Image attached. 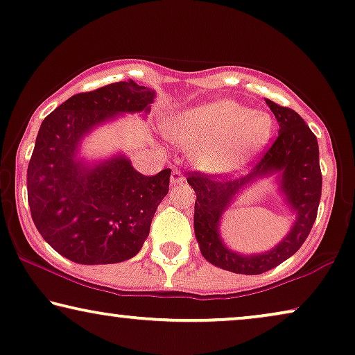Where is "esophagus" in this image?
Instances as JSON below:
<instances>
[{"label": "esophagus", "mask_w": 355, "mask_h": 355, "mask_svg": "<svg viewBox=\"0 0 355 355\" xmlns=\"http://www.w3.org/2000/svg\"><path fill=\"white\" fill-rule=\"evenodd\" d=\"M184 182V175L180 171H173L172 175H171V183L172 184H180Z\"/></svg>", "instance_id": "esophagus-1"}]
</instances>
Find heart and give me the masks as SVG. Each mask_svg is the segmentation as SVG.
Wrapping results in <instances>:
<instances>
[{
	"label": "heart",
	"instance_id": "b5f03b06",
	"mask_svg": "<svg viewBox=\"0 0 355 355\" xmlns=\"http://www.w3.org/2000/svg\"><path fill=\"white\" fill-rule=\"evenodd\" d=\"M272 135V119L266 112L232 99H218L184 111L168 128L180 146L198 149L199 167L212 173L238 171Z\"/></svg>",
	"mask_w": 355,
	"mask_h": 355
}]
</instances>
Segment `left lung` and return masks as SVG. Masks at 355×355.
Returning <instances> with one entry per match:
<instances>
[{"instance_id":"1","label":"left lung","mask_w":355,"mask_h":355,"mask_svg":"<svg viewBox=\"0 0 355 355\" xmlns=\"http://www.w3.org/2000/svg\"><path fill=\"white\" fill-rule=\"evenodd\" d=\"M278 122V137L251 173L236 180L191 172L187 178L196 193L194 233L207 262L233 273L259 275L291 257L302 246L317 218L322 196L318 143L302 117L289 107L266 99ZM278 175L285 202L297 216L288 234L270 252L244 257L228 250L220 236L221 217L238 192L257 178Z\"/></svg>"}]
</instances>
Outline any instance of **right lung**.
Wrapping results in <instances>:
<instances>
[{"instance_id":"1","label":"right lung","mask_w":355,"mask_h":355,"mask_svg":"<svg viewBox=\"0 0 355 355\" xmlns=\"http://www.w3.org/2000/svg\"><path fill=\"white\" fill-rule=\"evenodd\" d=\"M156 93L133 80L78 93L42 122L27 168L28 206L44 241L83 266L137 256L156 209L168 193L171 168L137 172L123 154L88 164L82 139L121 114H148Z\"/></svg>"}]
</instances>
